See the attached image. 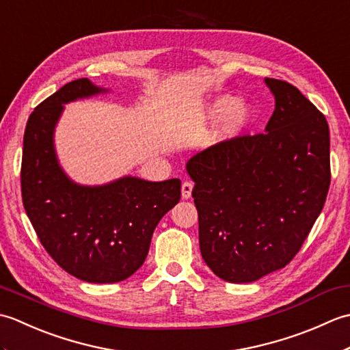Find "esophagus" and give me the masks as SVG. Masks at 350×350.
<instances>
[{
    "label": "esophagus",
    "mask_w": 350,
    "mask_h": 350,
    "mask_svg": "<svg viewBox=\"0 0 350 350\" xmlns=\"http://www.w3.org/2000/svg\"><path fill=\"white\" fill-rule=\"evenodd\" d=\"M192 188H194V185H192L191 182H183L182 183V198H185V200L191 198Z\"/></svg>",
    "instance_id": "obj_1"
}]
</instances>
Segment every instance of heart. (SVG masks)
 I'll list each match as a JSON object with an SVG mask.
<instances>
[{"instance_id": "1", "label": "heart", "mask_w": 350, "mask_h": 350, "mask_svg": "<svg viewBox=\"0 0 350 350\" xmlns=\"http://www.w3.org/2000/svg\"><path fill=\"white\" fill-rule=\"evenodd\" d=\"M209 118H221L212 135V143L222 144L237 138L252 120V108L248 103L237 102L233 96L222 94L206 107Z\"/></svg>"}]
</instances>
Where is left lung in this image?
<instances>
[{"label": "left lung", "mask_w": 350, "mask_h": 350, "mask_svg": "<svg viewBox=\"0 0 350 350\" xmlns=\"http://www.w3.org/2000/svg\"><path fill=\"white\" fill-rule=\"evenodd\" d=\"M275 98L263 133L192 156L200 251L221 280L252 282L290 263L331 183L329 128L295 85L265 78Z\"/></svg>", "instance_id": "obj_1"}]
</instances>
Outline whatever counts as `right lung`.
<instances>
[{"mask_svg":"<svg viewBox=\"0 0 350 350\" xmlns=\"http://www.w3.org/2000/svg\"><path fill=\"white\" fill-rule=\"evenodd\" d=\"M107 92L81 78L36 107L21 168L22 202L44 250L66 272L99 284L123 281L143 266L156 226L180 200L179 179L124 176L85 187L64 173L54 146L64 105Z\"/></svg>","mask_w":350,"mask_h":350,"instance_id":"obj_1","label":"right lung"}]
</instances>
